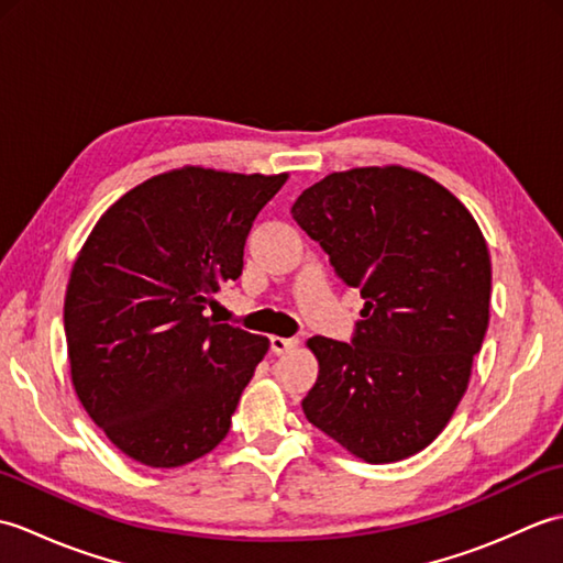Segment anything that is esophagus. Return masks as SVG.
Masks as SVG:
<instances>
[{"label": "esophagus", "instance_id": "1", "mask_svg": "<svg viewBox=\"0 0 563 563\" xmlns=\"http://www.w3.org/2000/svg\"><path fill=\"white\" fill-rule=\"evenodd\" d=\"M297 345L295 339H283V336H271V351L275 355H283V353H290Z\"/></svg>", "mask_w": 563, "mask_h": 563}]
</instances>
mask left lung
<instances>
[{"label":"left lung","mask_w":563,"mask_h":563,"mask_svg":"<svg viewBox=\"0 0 563 563\" xmlns=\"http://www.w3.org/2000/svg\"><path fill=\"white\" fill-rule=\"evenodd\" d=\"M290 212L365 300L353 343L307 341L319 361L307 421L369 464L411 457L450 423L486 336L479 224L435 178L399 164L333 172Z\"/></svg>","instance_id":"1"}]
</instances>
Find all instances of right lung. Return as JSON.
Returning <instances> with one entry per match:
<instances>
[{"mask_svg":"<svg viewBox=\"0 0 563 563\" xmlns=\"http://www.w3.org/2000/svg\"><path fill=\"white\" fill-rule=\"evenodd\" d=\"M285 181L181 166L128 190L84 242L65 295L71 385L130 460L174 470L230 433L268 339L206 307L242 275L251 224Z\"/></svg>","mask_w":563,"mask_h":563,"instance_id":"right-lung-1","label":"right lung"}]
</instances>
